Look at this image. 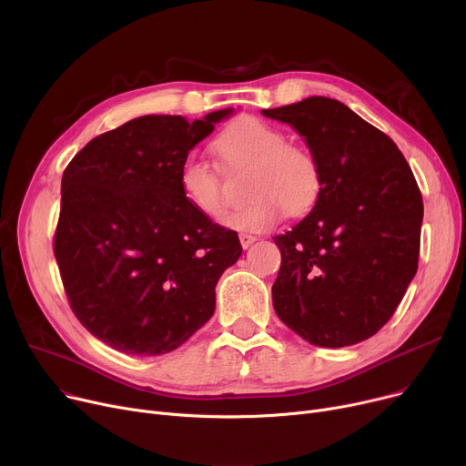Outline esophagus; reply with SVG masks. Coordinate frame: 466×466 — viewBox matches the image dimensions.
Instances as JSON below:
<instances>
[{"label":"esophagus","mask_w":466,"mask_h":466,"mask_svg":"<svg viewBox=\"0 0 466 466\" xmlns=\"http://www.w3.org/2000/svg\"><path fill=\"white\" fill-rule=\"evenodd\" d=\"M255 241H257V236H253V234H239V243H241L243 249L251 248Z\"/></svg>","instance_id":"obj_1"}]
</instances>
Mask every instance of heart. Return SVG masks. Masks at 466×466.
Wrapping results in <instances>:
<instances>
[{
    "label": "heart",
    "instance_id": "obj_1",
    "mask_svg": "<svg viewBox=\"0 0 466 466\" xmlns=\"http://www.w3.org/2000/svg\"><path fill=\"white\" fill-rule=\"evenodd\" d=\"M215 149L230 169H248L243 192L249 198L223 217V225L241 232H264L283 213L302 215L321 190V169L306 147L287 143L270 122L241 116L215 139ZM179 187L185 200L204 217L217 218L227 206L223 179L196 155L183 158Z\"/></svg>",
    "mask_w": 466,
    "mask_h": 466
}]
</instances>
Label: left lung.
Wrapping results in <instances>:
<instances>
[{
  "label": "left lung",
  "mask_w": 466,
  "mask_h": 466,
  "mask_svg": "<svg viewBox=\"0 0 466 466\" xmlns=\"http://www.w3.org/2000/svg\"><path fill=\"white\" fill-rule=\"evenodd\" d=\"M262 113L295 128L321 169L313 209L274 238V309L313 346L359 344L393 317L418 272V181L395 141L338 100L311 96Z\"/></svg>",
  "instance_id": "left-lung-1"
}]
</instances>
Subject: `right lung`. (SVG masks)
<instances>
[{
    "label": "right lung",
    "mask_w": 466,
    "mask_h": 466,
    "mask_svg": "<svg viewBox=\"0 0 466 466\" xmlns=\"http://www.w3.org/2000/svg\"><path fill=\"white\" fill-rule=\"evenodd\" d=\"M230 111L134 118L94 137L64 169L53 248L66 297L116 351H174L215 311V285L241 246L185 200L179 166Z\"/></svg>",
    "instance_id": "add662e5"
}]
</instances>
